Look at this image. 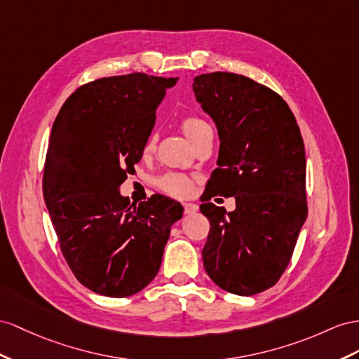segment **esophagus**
Instances as JSON below:
<instances>
[{"instance_id":"esophagus-1","label":"esophagus","mask_w":359,"mask_h":359,"mask_svg":"<svg viewBox=\"0 0 359 359\" xmlns=\"http://www.w3.org/2000/svg\"><path fill=\"white\" fill-rule=\"evenodd\" d=\"M198 210V206L194 205V203H183V212H185L187 215H191V214H196Z\"/></svg>"}]
</instances>
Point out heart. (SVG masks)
I'll return each instance as SVG.
<instances>
[{"instance_id":"b5f03b06","label":"heart","mask_w":359,"mask_h":359,"mask_svg":"<svg viewBox=\"0 0 359 359\" xmlns=\"http://www.w3.org/2000/svg\"><path fill=\"white\" fill-rule=\"evenodd\" d=\"M180 127H182L183 133L187 135L188 140L194 145L206 133L212 132L205 119H201L194 115H188L185 118H182ZM154 147H156V136L150 135L149 140H147V142H145L144 151L151 153L154 150ZM158 187L161 191L165 192V194L183 198V197H189L192 194V191H194V182H192L188 176H185V174L168 172L158 180Z\"/></svg>"}]
</instances>
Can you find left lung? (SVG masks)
Returning <instances> with one entry per match:
<instances>
[{
    "mask_svg": "<svg viewBox=\"0 0 359 359\" xmlns=\"http://www.w3.org/2000/svg\"><path fill=\"white\" fill-rule=\"evenodd\" d=\"M192 89L219 136L200 206L210 223L205 270L219 288L253 296L278 283L308 217L300 128L278 92L245 76L201 74ZM217 194L236 197L233 213L208 203Z\"/></svg>",
    "mask_w": 359,
    "mask_h": 359,
    "instance_id": "1",
    "label": "left lung"
}]
</instances>
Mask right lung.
<instances>
[{
  "mask_svg": "<svg viewBox=\"0 0 359 359\" xmlns=\"http://www.w3.org/2000/svg\"><path fill=\"white\" fill-rule=\"evenodd\" d=\"M174 77L144 72L77 88L54 119L42 189L63 258L77 280L107 297L133 296L158 274L170 227L183 208L119 194L142 158L156 109Z\"/></svg>",
  "mask_w": 359,
  "mask_h": 359,
  "instance_id": "right-lung-1",
  "label": "right lung"
}]
</instances>
